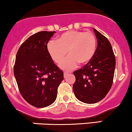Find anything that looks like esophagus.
<instances>
[{
  "mask_svg": "<svg viewBox=\"0 0 132 132\" xmlns=\"http://www.w3.org/2000/svg\"><path fill=\"white\" fill-rule=\"evenodd\" d=\"M68 73H68V72H65L64 73H63V75H64V77H65L66 76H67Z\"/></svg>",
  "mask_w": 132,
  "mask_h": 132,
  "instance_id": "34e87169",
  "label": "esophagus"
}]
</instances>
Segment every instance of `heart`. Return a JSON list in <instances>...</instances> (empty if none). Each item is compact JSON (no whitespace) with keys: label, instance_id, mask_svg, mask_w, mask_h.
Wrapping results in <instances>:
<instances>
[{"label":"heart","instance_id":"1","mask_svg":"<svg viewBox=\"0 0 132 132\" xmlns=\"http://www.w3.org/2000/svg\"><path fill=\"white\" fill-rule=\"evenodd\" d=\"M96 48V39L91 32L69 31L63 32L57 40L50 41L47 50L55 63L63 60L68 52L69 56L60 63V68L70 71L77 67L79 63L86 64L91 60Z\"/></svg>","mask_w":132,"mask_h":132}]
</instances>
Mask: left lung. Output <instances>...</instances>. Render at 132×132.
I'll list each match as a JSON object with an SVG mask.
<instances>
[{
	"mask_svg": "<svg viewBox=\"0 0 132 132\" xmlns=\"http://www.w3.org/2000/svg\"><path fill=\"white\" fill-rule=\"evenodd\" d=\"M97 41L93 58L82 69L73 72L75 96L80 101L94 104L102 100L113 84L116 65L115 56L110 42L93 28Z\"/></svg>",
	"mask_w": 132,
	"mask_h": 132,
	"instance_id": "1",
	"label": "left lung"
}]
</instances>
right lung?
Returning <instances> with one entry per match:
<instances>
[{
    "instance_id": "1",
    "label": "right lung",
    "mask_w": 132,
    "mask_h": 132,
    "mask_svg": "<svg viewBox=\"0 0 132 132\" xmlns=\"http://www.w3.org/2000/svg\"><path fill=\"white\" fill-rule=\"evenodd\" d=\"M55 31L31 35L18 50L14 66L21 96L31 105L45 108L54 103L63 72L49 55L47 44Z\"/></svg>"
}]
</instances>
